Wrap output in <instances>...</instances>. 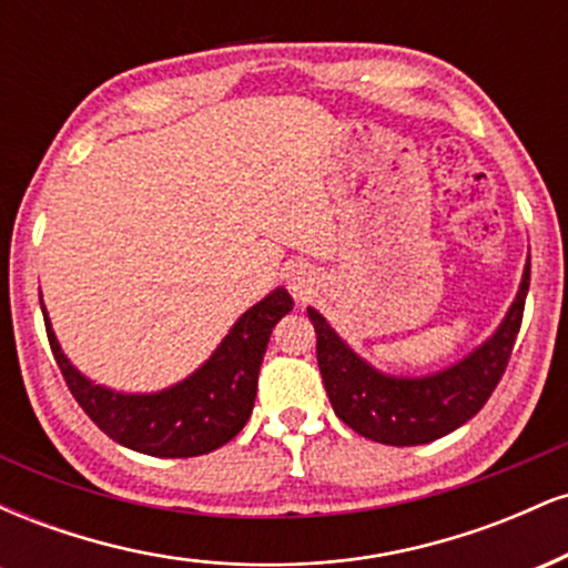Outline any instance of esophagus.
Here are the masks:
<instances>
[{
    "instance_id": "esophagus-1",
    "label": "esophagus",
    "mask_w": 568,
    "mask_h": 568,
    "mask_svg": "<svg viewBox=\"0 0 568 568\" xmlns=\"http://www.w3.org/2000/svg\"><path fill=\"white\" fill-rule=\"evenodd\" d=\"M285 283H288V291L296 298H310L312 288H315V272H312L310 264H293L288 266V275H285Z\"/></svg>"
}]
</instances>
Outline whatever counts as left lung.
I'll return each mask as SVG.
<instances>
[{
  "instance_id": "8db88e82",
  "label": "left lung",
  "mask_w": 568,
  "mask_h": 568,
  "mask_svg": "<svg viewBox=\"0 0 568 568\" xmlns=\"http://www.w3.org/2000/svg\"><path fill=\"white\" fill-rule=\"evenodd\" d=\"M529 277L531 258H526L518 293L497 331L470 355L425 376H395L371 366L315 306H306L317 334V366L338 419L384 446H422L470 422L491 397L510 361Z\"/></svg>"
}]
</instances>
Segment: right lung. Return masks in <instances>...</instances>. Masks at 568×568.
Masks as SVG:
<instances>
[{
  "mask_svg": "<svg viewBox=\"0 0 568 568\" xmlns=\"http://www.w3.org/2000/svg\"><path fill=\"white\" fill-rule=\"evenodd\" d=\"M291 310V293L275 288L237 317L213 355L186 379L160 393H116L88 379L63 355L42 304L50 349L84 414L120 446L162 459L216 452L245 427L256 400L258 368L272 328Z\"/></svg>",
  "mask_w": 568,
  "mask_h": 568,
  "instance_id": "1",
  "label": "right lung"
}]
</instances>
